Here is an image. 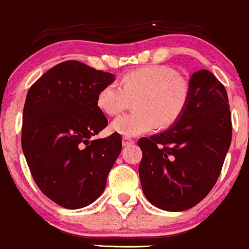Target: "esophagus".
Wrapping results in <instances>:
<instances>
[{
    "label": "esophagus",
    "instance_id": "obj_1",
    "mask_svg": "<svg viewBox=\"0 0 249 249\" xmlns=\"http://www.w3.org/2000/svg\"><path fill=\"white\" fill-rule=\"evenodd\" d=\"M135 142V141L132 138H130V137H124L122 138V145L124 146H128V145H132Z\"/></svg>",
    "mask_w": 249,
    "mask_h": 249
}]
</instances>
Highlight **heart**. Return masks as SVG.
I'll return each mask as SVG.
<instances>
[{
  "label": "heart",
  "mask_w": 249,
  "mask_h": 249,
  "mask_svg": "<svg viewBox=\"0 0 249 249\" xmlns=\"http://www.w3.org/2000/svg\"><path fill=\"white\" fill-rule=\"evenodd\" d=\"M136 98L137 111L112 122V129L125 137L175 124L188 105L190 85L171 67H142L124 73L121 86L115 83L105 86L98 93L97 105L104 113L118 115Z\"/></svg>",
  "instance_id": "obj_1"
}]
</instances>
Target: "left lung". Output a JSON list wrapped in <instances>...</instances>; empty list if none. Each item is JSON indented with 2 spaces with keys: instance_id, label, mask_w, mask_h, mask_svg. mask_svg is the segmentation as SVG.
Listing matches in <instances>:
<instances>
[{
  "instance_id": "1",
  "label": "left lung",
  "mask_w": 249,
  "mask_h": 249,
  "mask_svg": "<svg viewBox=\"0 0 249 249\" xmlns=\"http://www.w3.org/2000/svg\"><path fill=\"white\" fill-rule=\"evenodd\" d=\"M190 98L171 128L138 146L139 178L146 198L169 212L195 206L219 178L232 137L226 88L209 70L190 77Z\"/></svg>"
}]
</instances>
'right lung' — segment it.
<instances>
[{
    "instance_id": "1",
    "label": "right lung",
    "mask_w": 249,
    "mask_h": 249,
    "mask_svg": "<svg viewBox=\"0 0 249 249\" xmlns=\"http://www.w3.org/2000/svg\"><path fill=\"white\" fill-rule=\"evenodd\" d=\"M112 73L69 60L29 88L23 107L21 147L34 181L57 205L74 210L103 193L121 153V136L94 139L107 125L98 93Z\"/></svg>"
}]
</instances>
